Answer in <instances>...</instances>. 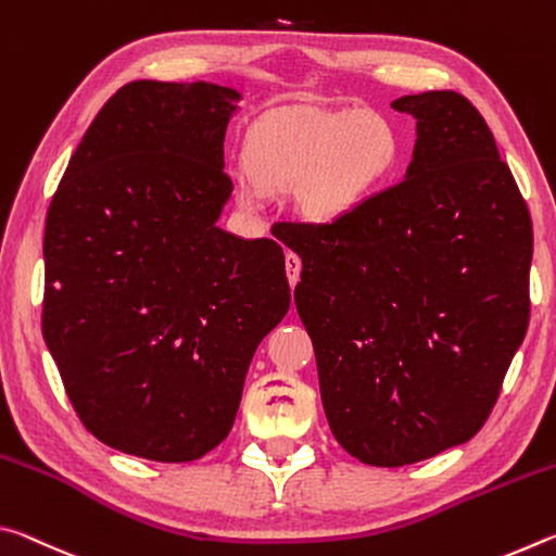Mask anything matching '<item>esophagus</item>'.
Wrapping results in <instances>:
<instances>
[{
    "label": "esophagus",
    "mask_w": 556,
    "mask_h": 556,
    "mask_svg": "<svg viewBox=\"0 0 556 556\" xmlns=\"http://www.w3.org/2000/svg\"><path fill=\"white\" fill-rule=\"evenodd\" d=\"M285 265H287V279H289V285H291V289H294L296 281H299V275H301V257L296 255V252H287V255H285Z\"/></svg>",
    "instance_id": "obj_1"
}]
</instances>
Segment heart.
<instances>
[{
	"label": "heart",
	"instance_id": "obj_1",
	"mask_svg": "<svg viewBox=\"0 0 556 556\" xmlns=\"http://www.w3.org/2000/svg\"><path fill=\"white\" fill-rule=\"evenodd\" d=\"M397 162V135L378 112L285 115L262 127L252 144V172L238 174L244 205H260L267 188L301 184V201L316 218L351 208Z\"/></svg>",
	"mask_w": 556,
	"mask_h": 556
}]
</instances>
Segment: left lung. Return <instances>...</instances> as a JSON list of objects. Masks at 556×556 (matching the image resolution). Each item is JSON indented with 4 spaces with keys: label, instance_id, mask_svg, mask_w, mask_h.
<instances>
[{
    "label": "left lung",
    "instance_id": "obj_1",
    "mask_svg": "<svg viewBox=\"0 0 556 556\" xmlns=\"http://www.w3.org/2000/svg\"><path fill=\"white\" fill-rule=\"evenodd\" d=\"M392 108L417 117L407 176L331 223H287L328 427L382 468L481 431L530 324L532 262L530 211L481 112L454 90Z\"/></svg>",
    "mask_w": 556,
    "mask_h": 556
}]
</instances>
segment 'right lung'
<instances>
[{
	"instance_id": "right-lung-1",
	"label": "right lung",
	"mask_w": 556,
	"mask_h": 556,
	"mask_svg": "<svg viewBox=\"0 0 556 556\" xmlns=\"http://www.w3.org/2000/svg\"><path fill=\"white\" fill-rule=\"evenodd\" d=\"M238 98L203 80L127 83L46 213L43 341L83 427L139 458L218 446L252 355L289 312L279 244L215 225Z\"/></svg>"
}]
</instances>
